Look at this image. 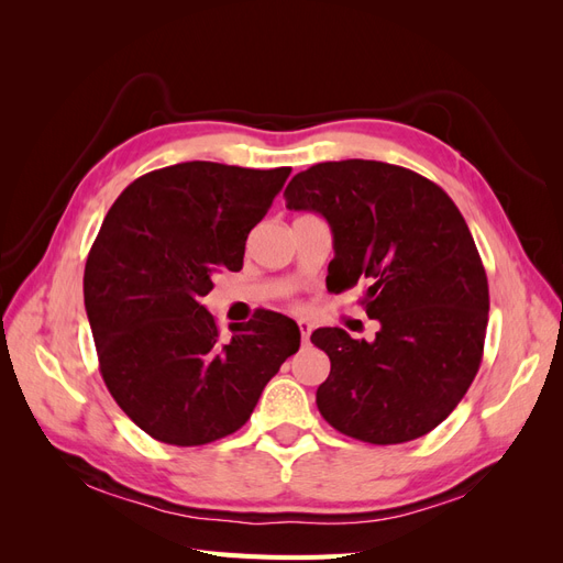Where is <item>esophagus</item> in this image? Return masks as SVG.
<instances>
[{"label":"esophagus","mask_w":563,"mask_h":563,"mask_svg":"<svg viewBox=\"0 0 563 563\" xmlns=\"http://www.w3.org/2000/svg\"><path fill=\"white\" fill-rule=\"evenodd\" d=\"M298 327H300L302 343H308V340H310V333H312V323H310L308 319H300V321H298Z\"/></svg>","instance_id":"34e87169"}]
</instances>
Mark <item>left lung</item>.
Instances as JSON below:
<instances>
[{
  "mask_svg": "<svg viewBox=\"0 0 563 563\" xmlns=\"http://www.w3.org/2000/svg\"><path fill=\"white\" fill-rule=\"evenodd\" d=\"M286 209L314 211L333 232L327 286L364 284L376 338L317 329L331 373L317 406L331 428L368 444L432 432L465 397L482 364L488 279L453 199L404 166L345 159L300 172Z\"/></svg>",
  "mask_w": 563,
  "mask_h": 563,
  "instance_id": "left-lung-1",
  "label": "left lung"
}]
</instances>
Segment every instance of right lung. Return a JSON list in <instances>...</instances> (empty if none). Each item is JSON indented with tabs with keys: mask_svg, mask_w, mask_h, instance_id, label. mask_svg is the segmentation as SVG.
<instances>
[{
	"mask_svg": "<svg viewBox=\"0 0 563 563\" xmlns=\"http://www.w3.org/2000/svg\"><path fill=\"white\" fill-rule=\"evenodd\" d=\"M291 168L183 162L117 197L84 269L100 376L152 439L201 446L236 432L300 347L294 319L255 310L223 340L201 298L240 272L249 232Z\"/></svg>",
	"mask_w": 563,
	"mask_h": 563,
	"instance_id": "add662e5",
	"label": "right lung"
}]
</instances>
